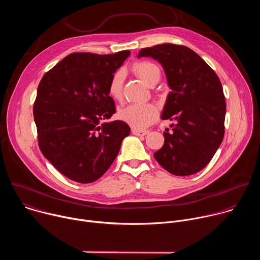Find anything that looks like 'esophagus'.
I'll use <instances>...</instances> for the list:
<instances>
[{
    "mask_svg": "<svg viewBox=\"0 0 260 260\" xmlns=\"http://www.w3.org/2000/svg\"><path fill=\"white\" fill-rule=\"evenodd\" d=\"M132 133H133V135H136V136H146L148 133H149V131L133 128V129H132Z\"/></svg>",
    "mask_w": 260,
    "mask_h": 260,
    "instance_id": "1",
    "label": "esophagus"
}]
</instances>
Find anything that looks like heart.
I'll return each mask as SVG.
<instances>
[{
    "label": "heart",
    "mask_w": 260,
    "mask_h": 260,
    "mask_svg": "<svg viewBox=\"0 0 260 260\" xmlns=\"http://www.w3.org/2000/svg\"><path fill=\"white\" fill-rule=\"evenodd\" d=\"M133 70L136 75L149 86L156 80H159L160 70L151 61H138L134 64ZM124 75L125 73L122 69L117 70L114 72L108 84L109 95L116 101H119L122 98ZM157 109L152 104H131L121 108L117 113V116L121 121L137 129L149 126L157 118Z\"/></svg>",
    "instance_id": "1"
}]
</instances>
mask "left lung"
Returning <instances> with one entry per match:
<instances>
[{
	"mask_svg": "<svg viewBox=\"0 0 260 260\" xmlns=\"http://www.w3.org/2000/svg\"><path fill=\"white\" fill-rule=\"evenodd\" d=\"M165 69L171 91L161 118L176 120L164 133L165 144L154 153L157 162L176 176H189L212 159L224 137L226 104L214 70L190 48L171 43L142 48Z\"/></svg>",
	"mask_w": 260,
	"mask_h": 260,
	"instance_id": "obj_1",
	"label": "left lung"
}]
</instances>
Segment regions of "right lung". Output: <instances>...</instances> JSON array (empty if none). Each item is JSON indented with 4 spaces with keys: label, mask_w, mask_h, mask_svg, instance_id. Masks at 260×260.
Here are the masks:
<instances>
[{
    "label": "right lung",
    "mask_w": 260,
    "mask_h": 260,
    "mask_svg": "<svg viewBox=\"0 0 260 260\" xmlns=\"http://www.w3.org/2000/svg\"><path fill=\"white\" fill-rule=\"evenodd\" d=\"M129 54L71 53L39 83L32 111L40 150L70 180L86 184L101 178L131 133L120 120L102 123L116 112L108 84Z\"/></svg>",
    "instance_id": "right-lung-1"
}]
</instances>
